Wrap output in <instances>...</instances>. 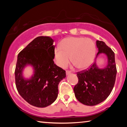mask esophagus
Instances as JSON below:
<instances>
[{
  "label": "esophagus",
  "instance_id": "34e87169",
  "mask_svg": "<svg viewBox=\"0 0 127 127\" xmlns=\"http://www.w3.org/2000/svg\"><path fill=\"white\" fill-rule=\"evenodd\" d=\"M71 73V72L69 71V70H66V75H68Z\"/></svg>",
  "mask_w": 127,
  "mask_h": 127
}]
</instances>
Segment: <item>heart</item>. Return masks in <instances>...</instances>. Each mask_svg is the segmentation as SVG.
<instances>
[{"mask_svg": "<svg viewBox=\"0 0 127 127\" xmlns=\"http://www.w3.org/2000/svg\"><path fill=\"white\" fill-rule=\"evenodd\" d=\"M96 45L89 38L69 37L60 43L54 51V59L61 68H65L69 61L79 69H84L93 63L96 53ZM70 58H69V57Z\"/></svg>", "mask_w": 127, "mask_h": 127, "instance_id": "b5f03b06", "label": "heart"}]
</instances>
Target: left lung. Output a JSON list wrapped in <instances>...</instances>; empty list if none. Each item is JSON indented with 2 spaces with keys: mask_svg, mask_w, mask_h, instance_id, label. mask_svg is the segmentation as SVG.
I'll return each mask as SVG.
<instances>
[{
  "mask_svg": "<svg viewBox=\"0 0 127 127\" xmlns=\"http://www.w3.org/2000/svg\"><path fill=\"white\" fill-rule=\"evenodd\" d=\"M96 45L98 49L96 57L101 53L106 54L107 66L100 69L95 62L89 68L77 72L78 82L73 89L77 99L87 106L97 105L108 97L114 86L117 72L114 51L102 41L97 40Z\"/></svg>",
  "mask_w": 127,
  "mask_h": 127,
  "instance_id": "1",
  "label": "left lung"
}]
</instances>
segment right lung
Here are the masks:
<instances>
[{
  "label": "right lung",
  "mask_w": 127,
  "mask_h": 127,
  "mask_svg": "<svg viewBox=\"0 0 127 127\" xmlns=\"http://www.w3.org/2000/svg\"><path fill=\"white\" fill-rule=\"evenodd\" d=\"M48 36L35 38L18 54L15 69L17 91L30 105L45 107L55 101L58 94V84L66 77L65 71L54 64L55 45ZM30 64L34 74L30 80L23 78L22 70Z\"/></svg>",
  "instance_id": "add662e5"
}]
</instances>
